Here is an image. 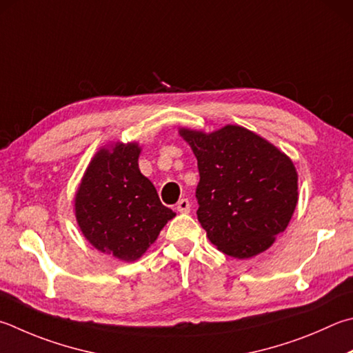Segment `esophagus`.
I'll use <instances>...</instances> for the list:
<instances>
[{
  "label": "esophagus",
  "mask_w": 353,
  "mask_h": 353,
  "mask_svg": "<svg viewBox=\"0 0 353 353\" xmlns=\"http://www.w3.org/2000/svg\"><path fill=\"white\" fill-rule=\"evenodd\" d=\"M176 210L179 211V213H190V210H191V203H190L188 199H181V201L177 202V207H176Z\"/></svg>",
  "instance_id": "esophagus-1"
}]
</instances>
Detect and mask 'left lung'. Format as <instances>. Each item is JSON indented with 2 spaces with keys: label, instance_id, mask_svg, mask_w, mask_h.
Masks as SVG:
<instances>
[{
  "label": "left lung",
  "instance_id": "left-lung-1",
  "mask_svg": "<svg viewBox=\"0 0 353 353\" xmlns=\"http://www.w3.org/2000/svg\"><path fill=\"white\" fill-rule=\"evenodd\" d=\"M197 159V219L228 256L265 252L290 222L298 203V172L276 146L242 126L211 134L182 128Z\"/></svg>",
  "mask_w": 353,
  "mask_h": 353
}]
</instances>
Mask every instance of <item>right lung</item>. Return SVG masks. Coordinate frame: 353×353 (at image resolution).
<instances>
[{
    "label": "right lung",
    "instance_id": "obj_1",
    "mask_svg": "<svg viewBox=\"0 0 353 353\" xmlns=\"http://www.w3.org/2000/svg\"><path fill=\"white\" fill-rule=\"evenodd\" d=\"M140 146L115 143L89 163L75 194V217L85 238L120 261H136L176 213L162 205L139 170Z\"/></svg>",
    "mask_w": 353,
    "mask_h": 353
}]
</instances>
